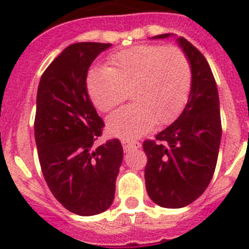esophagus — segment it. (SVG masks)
Listing matches in <instances>:
<instances>
[{
	"mask_svg": "<svg viewBox=\"0 0 249 249\" xmlns=\"http://www.w3.org/2000/svg\"><path fill=\"white\" fill-rule=\"evenodd\" d=\"M122 145H123V150H124L126 153H129V151L139 149V147L141 146V143L137 142V141H126V140H123Z\"/></svg>",
	"mask_w": 249,
	"mask_h": 249,
	"instance_id": "esophagus-1",
	"label": "esophagus"
}]
</instances>
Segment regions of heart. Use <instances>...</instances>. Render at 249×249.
<instances>
[{
  "mask_svg": "<svg viewBox=\"0 0 249 249\" xmlns=\"http://www.w3.org/2000/svg\"><path fill=\"white\" fill-rule=\"evenodd\" d=\"M192 71L179 48L142 44L108 58L107 69L86 76V90L96 109H114L126 98L135 103L110 114L107 126L113 136L132 140L153 126L173 122L190 96Z\"/></svg>",
  "mask_w": 249,
  "mask_h": 249,
  "instance_id": "b5f03b06",
  "label": "heart"
}]
</instances>
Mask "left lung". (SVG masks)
I'll return each mask as SVG.
<instances>
[{
    "label": "left lung",
    "instance_id": "obj_1",
    "mask_svg": "<svg viewBox=\"0 0 249 249\" xmlns=\"http://www.w3.org/2000/svg\"><path fill=\"white\" fill-rule=\"evenodd\" d=\"M161 34L153 39L169 38ZM190 61L192 83L183 112L169 127L146 140L145 183L154 202L179 209L205 192L215 172L221 140L219 94L206 58L187 39L177 38Z\"/></svg>",
    "mask_w": 249,
    "mask_h": 249
}]
</instances>
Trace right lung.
I'll return each instance as SVG.
<instances>
[{"label": "right lung", "mask_w": 249, "mask_h": 249, "mask_svg": "<svg viewBox=\"0 0 249 249\" xmlns=\"http://www.w3.org/2000/svg\"><path fill=\"white\" fill-rule=\"evenodd\" d=\"M112 44H71L52 61L40 77L34 121L43 176L63 207L81 216L106 211L112 205L123 159L120 140L94 143L104 122L86 90L92 61Z\"/></svg>", "instance_id": "add662e5"}]
</instances>
